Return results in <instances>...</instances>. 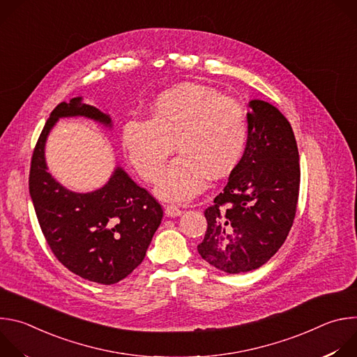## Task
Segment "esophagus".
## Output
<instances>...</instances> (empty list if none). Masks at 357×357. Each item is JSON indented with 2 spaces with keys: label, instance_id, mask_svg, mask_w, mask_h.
<instances>
[{
  "label": "esophagus",
  "instance_id": "esophagus-1",
  "mask_svg": "<svg viewBox=\"0 0 357 357\" xmlns=\"http://www.w3.org/2000/svg\"><path fill=\"white\" fill-rule=\"evenodd\" d=\"M165 215L168 218H176L182 215V209H179L176 205H167L165 206Z\"/></svg>",
  "mask_w": 357,
  "mask_h": 357
}]
</instances>
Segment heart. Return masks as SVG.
Listing matches in <instances>:
<instances>
[{"mask_svg":"<svg viewBox=\"0 0 357 357\" xmlns=\"http://www.w3.org/2000/svg\"><path fill=\"white\" fill-rule=\"evenodd\" d=\"M248 139L244 107L218 89L185 83L161 93L148 120H130L121 131L126 154L146 182H155L165 200L186 202L213 181L227 176L241 161Z\"/></svg>","mask_w":357,"mask_h":357,"instance_id":"b5f03b06","label":"heart"}]
</instances>
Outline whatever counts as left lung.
<instances>
[{
	"label": "left lung",
	"instance_id": "left-lung-1",
	"mask_svg": "<svg viewBox=\"0 0 357 357\" xmlns=\"http://www.w3.org/2000/svg\"><path fill=\"white\" fill-rule=\"evenodd\" d=\"M248 139L238 165L213 205L205 211L208 230L200 257L227 274L266 264L284 244L296 213L299 154L282 113L251 100Z\"/></svg>",
	"mask_w": 357,
	"mask_h": 357
}]
</instances>
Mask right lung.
<instances>
[{"instance_id": "right-lung-1", "label": "right lung", "mask_w": 357, "mask_h": 357, "mask_svg": "<svg viewBox=\"0 0 357 357\" xmlns=\"http://www.w3.org/2000/svg\"><path fill=\"white\" fill-rule=\"evenodd\" d=\"M79 116L112 127L110 116L83 103L82 97L58 105L33 149L29 195L55 257L73 274L110 285L142 263L164 212L160 203L120 167L103 188L89 193L66 189L47 172L45 142L50 130L59 119Z\"/></svg>"}]
</instances>
